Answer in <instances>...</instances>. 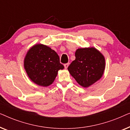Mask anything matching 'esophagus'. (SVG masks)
<instances>
[{
	"label": "esophagus",
	"mask_w": 130,
	"mask_h": 130,
	"mask_svg": "<svg viewBox=\"0 0 130 130\" xmlns=\"http://www.w3.org/2000/svg\"><path fill=\"white\" fill-rule=\"evenodd\" d=\"M69 63H66V64H64V68L65 69H67V67H68V66H69Z\"/></svg>",
	"instance_id": "34e87169"
}]
</instances>
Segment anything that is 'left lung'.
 <instances>
[{
	"label": "left lung",
	"mask_w": 130,
	"mask_h": 130,
	"mask_svg": "<svg viewBox=\"0 0 130 130\" xmlns=\"http://www.w3.org/2000/svg\"><path fill=\"white\" fill-rule=\"evenodd\" d=\"M75 57L68 70L80 85L88 88L101 79L105 67V60L98 50L93 47L79 48Z\"/></svg>",
	"instance_id": "obj_1"
}]
</instances>
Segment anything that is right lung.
<instances>
[{"label": "right lung", "mask_w": 130, "mask_h": 130, "mask_svg": "<svg viewBox=\"0 0 130 130\" xmlns=\"http://www.w3.org/2000/svg\"><path fill=\"white\" fill-rule=\"evenodd\" d=\"M24 67L33 82L42 86L52 84L58 71L64 69L56 51L42 44L34 45L24 60Z\"/></svg>", "instance_id": "obj_1"}]
</instances>
